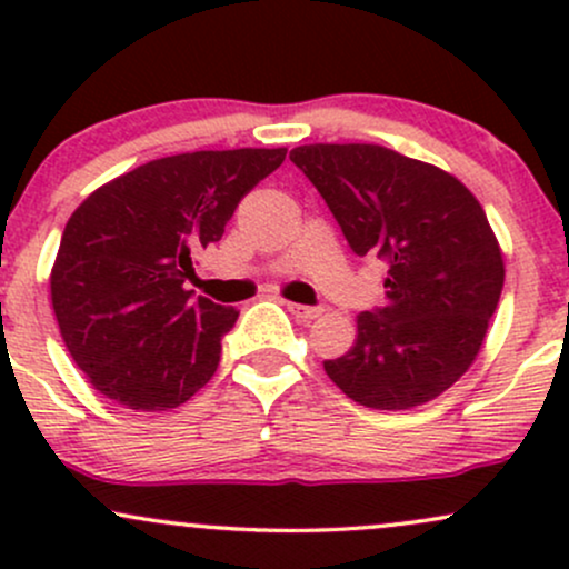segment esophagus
Instances as JSON below:
<instances>
[{
	"label": "esophagus",
	"mask_w": 569,
	"mask_h": 569,
	"mask_svg": "<svg viewBox=\"0 0 569 569\" xmlns=\"http://www.w3.org/2000/svg\"><path fill=\"white\" fill-rule=\"evenodd\" d=\"M289 307V312L293 318H299V321H312V318L321 316V307H310V305H297V302H286Z\"/></svg>",
	"instance_id": "1"
}]
</instances>
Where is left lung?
<instances>
[{
	"instance_id": "8db88e82",
	"label": "left lung",
	"mask_w": 569,
	"mask_h": 569,
	"mask_svg": "<svg viewBox=\"0 0 569 569\" xmlns=\"http://www.w3.org/2000/svg\"><path fill=\"white\" fill-rule=\"evenodd\" d=\"M358 257L388 264L385 302L358 316L352 348L323 361L369 409L433 401L466 375L500 302L502 253L485 208L441 168L377 143L291 149Z\"/></svg>"
}]
</instances>
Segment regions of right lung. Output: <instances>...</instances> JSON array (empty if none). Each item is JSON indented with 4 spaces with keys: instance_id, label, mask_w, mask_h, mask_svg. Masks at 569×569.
Masks as SVG:
<instances>
[{
    "instance_id": "1",
    "label": "right lung",
    "mask_w": 569,
    "mask_h": 569,
    "mask_svg": "<svg viewBox=\"0 0 569 569\" xmlns=\"http://www.w3.org/2000/svg\"><path fill=\"white\" fill-rule=\"evenodd\" d=\"M286 149L187 152L139 166L71 213L50 276L67 350L103 396L136 411L184 403L213 377L238 310L192 297L200 248Z\"/></svg>"
}]
</instances>
